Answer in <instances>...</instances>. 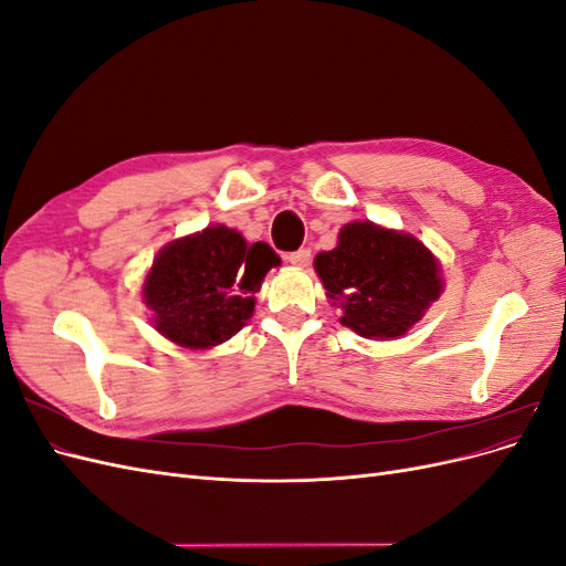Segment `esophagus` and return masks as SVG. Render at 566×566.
Masks as SVG:
<instances>
[{"mask_svg": "<svg viewBox=\"0 0 566 566\" xmlns=\"http://www.w3.org/2000/svg\"><path fill=\"white\" fill-rule=\"evenodd\" d=\"M287 262L293 264V266H297V269H306V266H310V262H312V250L310 248H300L295 252H290L287 254Z\"/></svg>", "mask_w": 566, "mask_h": 566, "instance_id": "1", "label": "esophagus"}]
</instances>
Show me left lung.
Segmentation results:
<instances>
[{
	"label": "left lung",
	"instance_id": "left-lung-1",
	"mask_svg": "<svg viewBox=\"0 0 566 566\" xmlns=\"http://www.w3.org/2000/svg\"><path fill=\"white\" fill-rule=\"evenodd\" d=\"M314 269L339 323L368 339L406 335L443 290L437 256L416 235L373 221L342 227L337 248L318 252Z\"/></svg>",
	"mask_w": 566,
	"mask_h": 566
}]
</instances>
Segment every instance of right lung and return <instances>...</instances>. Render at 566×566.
Wrapping results in <instances>:
<instances>
[{"instance_id":"obj_1","label":"right lung","mask_w":566,"mask_h":566,"mask_svg":"<svg viewBox=\"0 0 566 566\" xmlns=\"http://www.w3.org/2000/svg\"><path fill=\"white\" fill-rule=\"evenodd\" d=\"M281 256L266 243L214 224L167 243L144 281L156 331L184 349H210L233 337L254 312L266 271Z\"/></svg>"}]
</instances>
